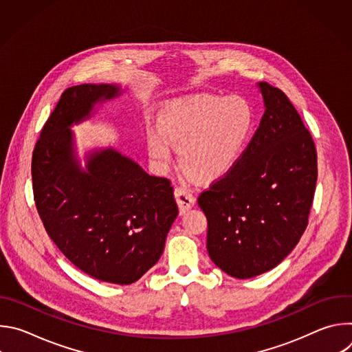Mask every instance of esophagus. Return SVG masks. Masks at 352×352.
I'll return each instance as SVG.
<instances>
[{"label": "esophagus", "instance_id": "obj_1", "mask_svg": "<svg viewBox=\"0 0 352 352\" xmlns=\"http://www.w3.org/2000/svg\"><path fill=\"white\" fill-rule=\"evenodd\" d=\"M174 196L177 199V204H178V208H179V213L181 214H185L190 208H193L196 199L195 196L192 195V192H189L188 189L185 188H175L174 190Z\"/></svg>", "mask_w": 352, "mask_h": 352}]
</instances>
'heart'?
Returning a JSON list of instances; mask_svg holds the SVG:
<instances>
[{"instance_id": "obj_1", "label": "heart", "mask_w": 352, "mask_h": 352, "mask_svg": "<svg viewBox=\"0 0 352 352\" xmlns=\"http://www.w3.org/2000/svg\"><path fill=\"white\" fill-rule=\"evenodd\" d=\"M255 110L241 96L199 93L166 103L157 124L144 126V143L155 167L167 173L178 146L179 164L204 184L227 177L254 135Z\"/></svg>"}]
</instances>
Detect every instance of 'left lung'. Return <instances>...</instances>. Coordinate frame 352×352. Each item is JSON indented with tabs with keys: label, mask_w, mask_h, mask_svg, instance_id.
<instances>
[{
	"label": "left lung",
	"mask_w": 352,
	"mask_h": 352,
	"mask_svg": "<svg viewBox=\"0 0 352 352\" xmlns=\"http://www.w3.org/2000/svg\"><path fill=\"white\" fill-rule=\"evenodd\" d=\"M265 114L236 167L199 196L208 252L235 278L280 265L302 236L318 179L315 143L289 98L258 83Z\"/></svg>",
	"instance_id": "8db88e82"
}]
</instances>
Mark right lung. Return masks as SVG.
Wrapping results in <instances>:
<instances>
[{
  "label": "right lung",
  "instance_id": "add662e5",
  "mask_svg": "<svg viewBox=\"0 0 352 352\" xmlns=\"http://www.w3.org/2000/svg\"><path fill=\"white\" fill-rule=\"evenodd\" d=\"M121 94L114 83L67 89L36 143L32 179L44 228L68 261L93 278L126 285L159 262L178 206L167 178L148 175L111 146L79 157L71 128Z\"/></svg>",
  "mask_w": 352,
  "mask_h": 352
}]
</instances>
